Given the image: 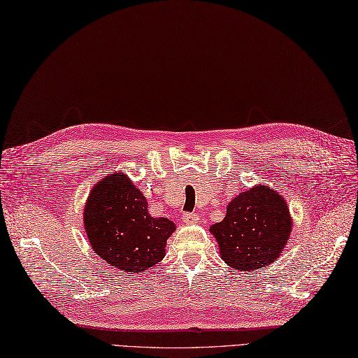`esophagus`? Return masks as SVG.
Here are the masks:
<instances>
[{
	"label": "esophagus",
	"mask_w": 358,
	"mask_h": 358,
	"mask_svg": "<svg viewBox=\"0 0 358 358\" xmlns=\"http://www.w3.org/2000/svg\"><path fill=\"white\" fill-rule=\"evenodd\" d=\"M182 220H183V223H187V224H196L199 221V215L194 214V212H187V214H183Z\"/></svg>",
	"instance_id": "esophagus-1"
}]
</instances>
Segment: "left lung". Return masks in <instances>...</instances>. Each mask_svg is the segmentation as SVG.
<instances>
[{
    "mask_svg": "<svg viewBox=\"0 0 358 358\" xmlns=\"http://www.w3.org/2000/svg\"><path fill=\"white\" fill-rule=\"evenodd\" d=\"M292 226L285 197L271 187L256 183L230 200L226 217L209 231L218 243L221 259L230 268L251 274L280 257Z\"/></svg>",
    "mask_w": 358,
    "mask_h": 358,
    "instance_id": "left-lung-1",
    "label": "left lung"
}]
</instances>
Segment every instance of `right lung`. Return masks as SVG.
I'll use <instances>...</instances> for the list:
<instances>
[{
  "instance_id": "add662e5",
  "label": "right lung",
  "mask_w": 358,
  "mask_h": 358,
  "mask_svg": "<svg viewBox=\"0 0 358 358\" xmlns=\"http://www.w3.org/2000/svg\"><path fill=\"white\" fill-rule=\"evenodd\" d=\"M83 220L94 253L127 274L161 262L167 239L176 230L171 220L149 214L146 197L123 171H111L94 183Z\"/></svg>"
}]
</instances>
